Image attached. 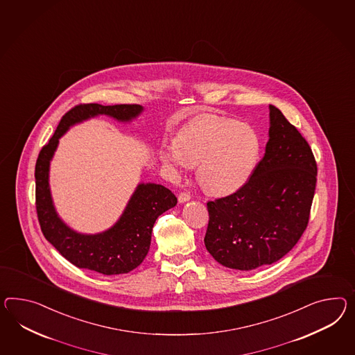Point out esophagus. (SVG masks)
I'll list each match as a JSON object with an SVG mask.
<instances>
[{
	"label": "esophagus",
	"instance_id": "1",
	"mask_svg": "<svg viewBox=\"0 0 355 355\" xmlns=\"http://www.w3.org/2000/svg\"><path fill=\"white\" fill-rule=\"evenodd\" d=\"M179 202L180 203H185V202H188V200H191V196L189 194V193H187V191H182V193H180L179 194Z\"/></svg>",
	"mask_w": 355,
	"mask_h": 355
}]
</instances>
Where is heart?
Here are the masks:
<instances>
[{"instance_id":"b5f03b06","label":"heart","mask_w":355,"mask_h":355,"mask_svg":"<svg viewBox=\"0 0 355 355\" xmlns=\"http://www.w3.org/2000/svg\"><path fill=\"white\" fill-rule=\"evenodd\" d=\"M254 128L233 119L207 114L182 128L178 139L159 149L162 164L178 173L197 164V180L215 196H227L250 180L260 157Z\"/></svg>"}]
</instances>
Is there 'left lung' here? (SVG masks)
I'll return each instance as SVG.
<instances>
[{
	"instance_id": "1",
	"label": "left lung",
	"mask_w": 355,
	"mask_h": 355,
	"mask_svg": "<svg viewBox=\"0 0 355 355\" xmlns=\"http://www.w3.org/2000/svg\"><path fill=\"white\" fill-rule=\"evenodd\" d=\"M263 159L236 193L207 202L205 245L218 263L252 270L278 261L309 223L317 164L308 141L282 112L269 105Z\"/></svg>"
}]
</instances>
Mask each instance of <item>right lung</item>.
I'll list each match as a JSON object with an SVG mask.
<instances>
[{"label": "right lung", "mask_w": 355, "mask_h": 355, "mask_svg": "<svg viewBox=\"0 0 355 355\" xmlns=\"http://www.w3.org/2000/svg\"><path fill=\"white\" fill-rule=\"evenodd\" d=\"M143 110L144 108L137 104H80L64 114L54 135L38 155L35 178L37 216L41 230L62 256L77 268L104 275L134 270L143 263L149 251L155 220L178 203L173 191L164 185L140 182L117 223L96 234H83L73 230L59 218L55 209L49 171L59 139L72 126L86 119L104 114L119 122H131Z\"/></svg>", "instance_id": "1"}]
</instances>
